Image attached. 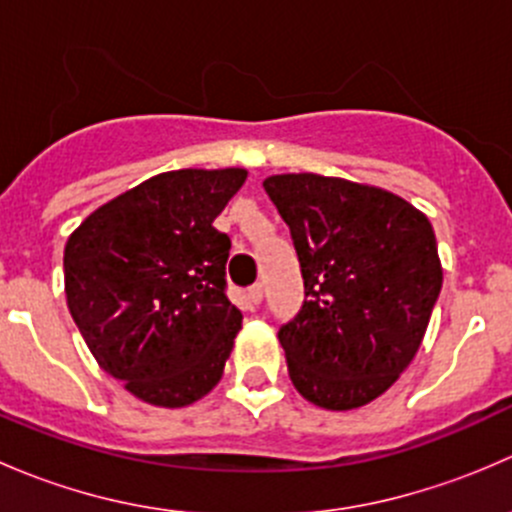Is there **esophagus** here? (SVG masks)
<instances>
[{"label":"esophagus","instance_id":"34e87169","mask_svg":"<svg viewBox=\"0 0 512 512\" xmlns=\"http://www.w3.org/2000/svg\"><path fill=\"white\" fill-rule=\"evenodd\" d=\"M262 292H265V287H262L260 282H257V285H252L250 289H247V299H250V302L257 307V304L262 302Z\"/></svg>","mask_w":512,"mask_h":512}]
</instances>
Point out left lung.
<instances>
[{
	"label": "left lung",
	"mask_w": 512,
	"mask_h": 512,
	"mask_svg": "<svg viewBox=\"0 0 512 512\" xmlns=\"http://www.w3.org/2000/svg\"><path fill=\"white\" fill-rule=\"evenodd\" d=\"M262 185L292 232L307 294L277 334L289 379L319 409L371 404L409 369L441 292L433 227L376 185L317 173Z\"/></svg>",
	"instance_id": "8db88e82"
}]
</instances>
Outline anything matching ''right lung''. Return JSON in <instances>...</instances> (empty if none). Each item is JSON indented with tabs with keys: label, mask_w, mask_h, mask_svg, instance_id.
<instances>
[{
	"label": "right lung",
	"mask_w": 512,
	"mask_h": 512,
	"mask_svg": "<svg viewBox=\"0 0 512 512\" xmlns=\"http://www.w3.org/2000/svg\"><path fill=\"white\" fill-rule=\"evenodd\" d=\"M245 168L158 173L96 208L64 247L66 304L103 371L183 409L223 379L242 314L225 297L230 237L213 223Z\"/></svg>",
	"instance_id": "add662e5"
}]
</instances>
